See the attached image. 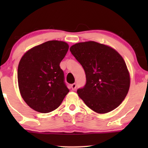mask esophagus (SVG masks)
Wrapping results in <instances>:
<instances>
[{"mask_svg": "<svg viewBox=\"0 0 148 148\" xmlns=\"http://www.w3.org/2000/svg\"><path fill=\"white\" fill-rule=\"evenodd\" d=\"M77 88V85L76 84H71V89L73 90H75Z\"/></svg>", "mask_w": 148, "mask_h": 148, "instance_id": "esophagus-1", "label": "esophagus"}]
</instances>
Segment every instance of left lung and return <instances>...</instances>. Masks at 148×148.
<instances>
[{
	"label": "left lung",
	"mask_w": 148,
	"mask_h": 148,
	"mask_svg": "<svg viewBox=\"0 0 148 148\" xmlns=\"http://www.w3.org/2000/svg\"><path fill=\"white\" fill-rule=\"evenodd\" d=\"M70 51L86 73V84L77 92L94 112L104 114L117 108L130 86L126 63L114 49L94 41L73 45Z\"/></svg>",
	"instance_id": "obj_1"
}]
</instances>
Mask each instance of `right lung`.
<instances>
[{
  "label": "right lung",
  "mask_w": 148,
  "mask_h": 148,
  "mask_svg": "<svg viewBox=\"0 0 148 148\" xmlns=\"http://www.w3.org/2000/svg\"><path fill=\"white\" fill-rule=\"evenodd\" d=\"M68 50L66 42L52 40L32 48L20 60L17 70L19 91L26 104L34 110L52 112L69 92L60 67Z\"/></svg>",
  "instance_id": "1"
}]
</instances>
